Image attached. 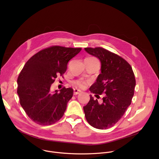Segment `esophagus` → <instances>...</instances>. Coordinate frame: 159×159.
Segmentation results:
<instances>
[{"label":"esophagus","instance_id":"esophagus-1","mask_svg":"<svg viewBox=\"0 0 159 159\" xmlns=\"http://www.w3.org/2000/svg\"><path fill=\"white\" fill-rule=\"evenodd\" d=\"M80 93H82V91L78 89H74V95H77V94H80Z\"/></svg>","mask_w":159,"mask_h":159}]
</instances>
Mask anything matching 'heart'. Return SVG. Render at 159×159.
Returning a JSON list of instances; mask_svg holds the SVG:
<instances>
[{
    "label": "heart",
    "instance_id": "b5f03b06",
    "mask_svg": "<svg viewBox=\"0 0 159 159\" xmlns=\"http://www.w3.org/2000/svg\"><path fill=\"white\" fill-rule=\"evenodd\" d=\"M75 84L80 87H84L86 85V82L84 80H79L75 82Z\"/></svg>",
    "mask_w": 159,
    "mask_h": 159
}]
</instances>
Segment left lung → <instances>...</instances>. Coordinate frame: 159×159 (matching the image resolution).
I'll return each mask as SVG.
<instances>
[{
  "label": "left lung",
  "mask_w": 159,
  "mask_h": 159,
  "mask_svg": "<svg viewBox=\"0 0 159 159\" xmlns=\"http://www.w3.org/2000/svg\"><path fill=\"white\" fill-rule=\"evenodd\" d=\"M85 51L101 62V74L89 88L96 97L104 94L102 102L90 95L84 107L87 122L94 128L104 129L114 126L131 104L136 85L130 65L123 58L102 48H85Z\"/></svg>",
  "instance_id": "1"
}]
</instances>
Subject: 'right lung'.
Returning <instances> with one entry per match:
<instances>
[{"label": "right lung", "instance_id": "obj_1", "mask_svg": "<svg viewBox=\"0 0 159 159\" xmlns=\"http://www.w3.org/2000/svg\"><path fill=\"white\" fill-rule=\"evenodd\" d=\"M81 50L52 47L39 52L25 65L17 79V93L20 106L34 123L50 125L63 116L74 90L63 87L58 93L52 91L51 85Z\"/></svg>", "mask_w": 159, "mask_h": 159}]
</instances>
